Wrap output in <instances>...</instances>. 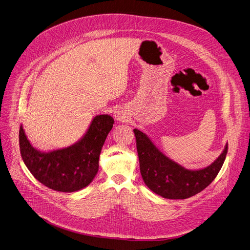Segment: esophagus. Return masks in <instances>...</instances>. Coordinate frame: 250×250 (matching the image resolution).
<instances>
[{
  "label": "esophagus",
  "mask_w": 250,
  "mask_h": 250,
  "mask_svg": "<svg viewBox=\"0 0 250 250\" xmlns=\"http://www.w3.org/2000/svg\"><path fill=\"white\" fill-rule=\"evenodd\" d=\"M125 116L121 115V113H117V120H119V121H125Z\"/></svg>",
  "instance_id": "1"
}]
</instances>
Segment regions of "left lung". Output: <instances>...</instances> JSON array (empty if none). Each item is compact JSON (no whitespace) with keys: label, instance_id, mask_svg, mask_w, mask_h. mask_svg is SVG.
<instances>
[{"label":"left lung","instance_id":"left-lung-1","mask_svg":"<svg viewBox=\"0 0 250 250\" xmlns=\"http://www.w3.org/2000/svg\"><path fill=\"white\" fill-rule=\"evenodd\" d=\"M146 186L154 193L169 199H186L195 195L216 177L228 153V144L216 160L201 169H188L162 152L147 135L133 129Z\"/></svg>","mask_w":250,"mask_h":250}]
</instances>
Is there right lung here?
<instances>
[{"label": "right lung", "instance_id": "add662e5", "mask_svg": "<svg viewBox=\"0 0 250 250\" xmlns=\"http://www.w3.org/2000/svg\"><path fill=\"white\" fill-rule=\"evenodd\" d=\"M113 123L110 116L99 115L80 141L49 152L36 149L21 125L19 141L22 161L31 173L49 188L62 192L81 190L98 173L100 153Z\"/></svg>", "mask_w": 250, "mask_h": 250}]
</instances>
